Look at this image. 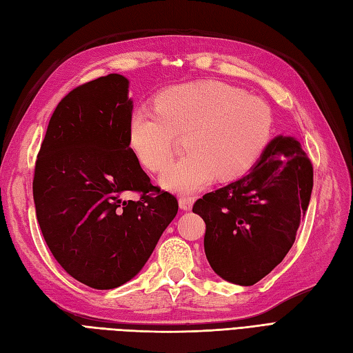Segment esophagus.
Segmentation results:
<instances>
[{
	"label": "esophagus",
	"instance_id": "esophagus-1",
	"mask_svg": "<svg viewBox=\"0 0 353 353\" xmlns=\"http://www.w3.org/2000/svg\"><path fill=\"white\" fill-rule=\"evenodd\" d=\"M192 204H194V196H186V195H182L179 198V205L180 209L183 210H191L192 209Z\"/></svg>",
	"mask_w": 353,
	"mask_h": 353
}]
</instances>
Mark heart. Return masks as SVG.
Returning <instances> with one entry per match:
<instances>
[{
  "label": "heart",
  "instance_id": "b5f03b06",
  "mask_svg": "<svg viewBox=\"0 0 353 353\" xmlns=\"http://www.w3.org/2000/svg\"><path fill=\"white\" fill-rule=\"evenodd\" d=\"M155 104L131 112L128 148L141 167L155 173L173 158L177 137H186L188 155L161 174V185L174 192L192 194L214 177L228 182L246 174L273 135L268 104L225 82L170 86Z\"/></svg>",
  "mask_w": 353,
  "mask_h": 353
}]
</instances>
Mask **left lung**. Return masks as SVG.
Here are the masks:
<instances>
[{
	"label": "left lung",
	"instance_id": "1",
	"mask_svg": "<svg viewBox=\"0 0 353 353\" xmlns=\"http://www.w3.org/2000/svg\"><path fill=\"white\" fill-rule=\"evenodd\" d=\"M312 188L301 144L279 135L249 174L198 198L192 212L205 222L204 252L214 273L250 286L274 270L294 245Z\"/></svg>",
	"mask_w": 353,
	"mask_h": 353
}]
</instances>
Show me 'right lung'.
Segmentation results:
<instances>
[{
  "label": "right lung",
  "instance_id": "right-lung-1",
  "mask_svg": "<svg viewBox=\"0 0 353 353\" xmlns=\"http://www.w3.org/2000/svg\"><path fill=\"white\" fill-rule=\"evenodd\" d=\"M128 80L108 74L74 88L53 112L35 161L32 194L52 255L94 289H113L146 264L177 214L128 148ZM131 190L141 198L123 201Z\"/></svg>",
  "mask_w": 353,
  "mask_h": 353
}]
</instances>
